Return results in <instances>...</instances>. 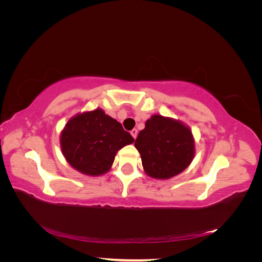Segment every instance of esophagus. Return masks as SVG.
Wrapping results in <instances>:
<instances>
[{
	"label": "esophagus",
	"instance_id": "esophagus-1",
	"mask_svg": "<svg viewBox=\"0 0 262 262\" xmlns=\"http://www.w3.org/2000/svg\"><path fill=\"white\" fill-rule=\"evenodd\" d=\"M131 136L134 138V139H137V137H138V130L137 129H133V130H131Z\"/></svg>",
	"mask_w": 262,
	"mask_h": 262
}]
</instances>
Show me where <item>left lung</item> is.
Wrapping results in <instances>:
<instances>
[{
	"instance_id": "left-lung-1",
	"label": "left lung",
	"mask_w": 262,
	"mask_h": 262,
	"mask_svg": "<svg viewBox=\"0 0 262 262\" xmlns=\"http://www.w3.org/2000/svg\"><path fill=\"white\" fill-rule=\"evenodd\" d=\"M134 146L141 155L146 175L155 179L178 175L194 157V139L189 126L161 115L147 119Z\"/></svg>"
}]
</instances>
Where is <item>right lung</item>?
<instances>
[{"mask_svg": "<svg viewBox=\"0 0 262 262\" xmlns=\"http://www.w3.org/2000/svg\"><path fill=\"white\" fill-rule=\"evenodd\" d=\"M133 142L121 123L100 108L71 118L60 136L67 162L87 176L104 175L112 168L118 150Z\"/></svg>", "mask_w": 262, "mask_h": 262, "instance_id": "1", "label": "right lung"}]
</instances>
